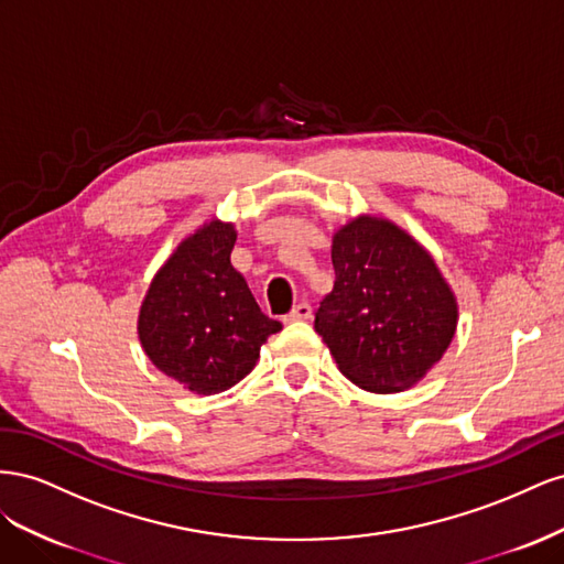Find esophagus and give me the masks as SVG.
I'll return each instance as SVG.
<instances>
[{"label": "esophagus", "mask_w": 564, "mask_h": 564, "mask_svg": "<svg viewBox=\"0 0 564 564\" xmlns=\"http://www.w3.org/2000/svg\"><path fill=\"white\" fill-rule=\"evenodd\" d=\"M313 317V308L308 303H299L296 308L286 315V322H303V319H311Z\"/></svg>", "instance_id": "obj_1"}]
</instances>
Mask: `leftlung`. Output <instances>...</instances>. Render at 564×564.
I'll return each instance as SVG.
<instances>
[{
	"label": "left lung",
	"instance_id": "obj_1",
	"mask_svg": "<svg viewBox=\"0 0 564 564\" xmlns=\"http://www.w3.org/2000/svg\"><path fill=\"white\" fill-rule=\"evenodd\" d=\"M334 289L315 332L338 371L369 392H402L447 352L458 301L433 253L390 218L357 214L332 235Z\"/></svg>",
	"mask_w": 564,
	"mask_h": 564
}]
</instances>
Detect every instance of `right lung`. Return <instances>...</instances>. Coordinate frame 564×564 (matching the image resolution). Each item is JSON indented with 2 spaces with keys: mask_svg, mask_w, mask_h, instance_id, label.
I'll list each match as a JSON object with an SVG mask.
<instances>
[{
  "mask_svg": "<svg viewBox=\"0 0 564 564\" xmlns=\"http://www.w3.org/2000/svg\"><path fill=\"white\" fill-rule=\"evenodd\" d=\"M237 228L212 216L185 235L150 280L139 311V340L169 379L195 395H216L256 367L282 324L261 313L230 263Z\"/></svg>",
  "mask_w": 564,
  "mask_h": 564,
  "instance_id": "add662e5",
  "label": "right lung"
}]
</instances>
